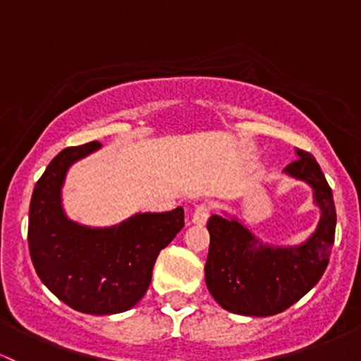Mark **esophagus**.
<instances>
[{"mask_svg":"<svg viewBox=\"0 0 361 361\" xmlns=\"http://www.w3.org/2000/svg\"><path fill=\"white\" fill-rule=\"evenodd\" d=\"M211 212H212V204H209V202H202V204H199L195 209H193L192 221L195 224H205L207 223L209 216H211Z\"/></svg>","mask_w":361,"mask_h":361,"instance_id":"34e87169","label":"esophagus"}]
</instances>
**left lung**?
<instances>
[{
  "mask_svg": "<svg viewBox=\"0 0 361 361\" xmlns=\"http://www.w3.org/2000/svg\"><path fill=\"white\" fill-rule=\"evenodd\" d=\"M298 159L284 168L305 180L315 192L322 219L315 235L302 247L272 248L262 245L236 219L211 216L205 283L224 310L240 315L267 317L290 308L303 298L326 272L336 235L332 190L319 162L307 150L296 149Z\"/></svg>",
  "mask_w": 361,
  "mask_h": 361,
  "instance_id": "obj_1",
  "label": "left lung"
}]
</instances>
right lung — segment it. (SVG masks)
I'll return each instance as SVG.
<instances>
[{"mask_svg": "<svg viewBox=\"0 0 361 361\" xmlns=\"http://www.w3.org/2000/svg\"><path fill=\"white\" fill-rule=\"evenodd\" d=\"M99 142L66 147L35 183L29 209V250L47 290L73 310L120 314L147 291L157 255L185 226V212L138 214L106 229L71 223L61 209V185L71 162Z\"/></svg>", "mask_w": 361, "mask_h": 361, "instance_id": "1", "label": "right lung"}]
</instances>
